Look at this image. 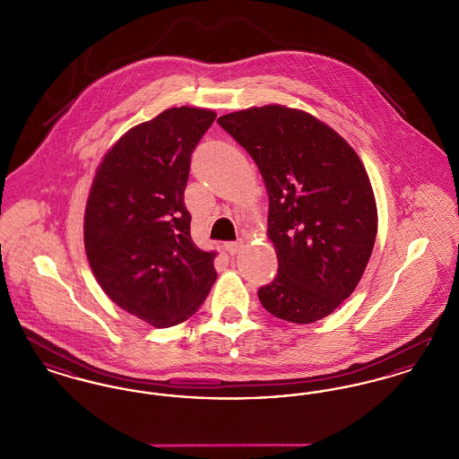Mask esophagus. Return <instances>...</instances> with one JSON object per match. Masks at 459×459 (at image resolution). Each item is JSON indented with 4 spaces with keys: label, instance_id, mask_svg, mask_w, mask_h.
Wrapping results in <instances>:
<instances>
[{
    "label": "esophagus",
    "instance_id": "obj_1",
    "mask_svg": "<svg viewBox=\"0 0 459 459\" xmlns=\"http://www.w3.org/2000/svg\"><path fill=\"white\" fill-rule=\"evenodd\" d=\"M240 246H242L240 240H236V242H225V251H227L230 256H234V255L239 251Z\"/></svg>",
    "mask_w": 459,
    "mask_h": 459
}]
</instances>
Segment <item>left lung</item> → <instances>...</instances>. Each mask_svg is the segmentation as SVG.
<instances>
[{
    "mask_svg": "<svg viewBox=\"0 0 459 459\" xmlns=\"http://www.w3.org/2000/svg\"><path fill=\"white\" fill-rule=\"evenodd\" d=\"M268 193V238L279 273L263 307L292 324L328 316L361 281L377 238L370 178L350 144L313 115L266 105L221 115Z\"/></svg>",
    "mask_w": 459,
    "mask_h": 459,
    "instance_id": "8db88e82",
    "label": "left lung"
}]
</instances>
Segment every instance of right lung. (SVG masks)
<instances>
[{"instance_id": "1", "label": "right lung", "mask_w": 459, "mask_h": 459, "mask_svg": "<svg viewBox=\"0 0 459 459\" xmlns=\"http://www.w3.org/2000/svg\"><path fill=\"white\" fill-rule=\"evenodd\" d=\"M212 109L169 108L126 132L100 163L84 213L91 270L113 303L156 328L193 316L217 279L191 239V153Z\"/></svg>"}]
</instances>
